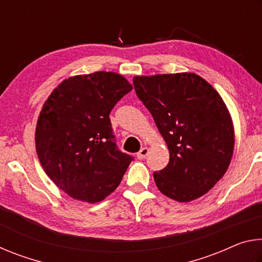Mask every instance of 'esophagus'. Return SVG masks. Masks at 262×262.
<instances>
[{
	"instance_id": "1",
	"label": "esophagus",
	"mask_w": 262,
	"mask_h": 262,
	"mask_svg": "<svg viewBox=\"0 0 262 262\" xmlns=\"http://www.w3.org/2000/svg\"><path fill=\"white\" fill-rule=\"evenodd\" d=\"M149 154V149L148 148H142L139 152H137V158L139 159H144L148 156Z\"/></svg>"
}]
</instances>
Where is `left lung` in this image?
<instances>
[{"mask_svg": "<svg viewBox=\"0 0 262 262\" xmlns=\"http://www.w3.org/2000/svg\"><path fill=\"white\" fill-rule=\"evenodd\" d=\"M133 84L170 151L167 165L154 172L158 189L179 202L202 196L227 172L233 152L232 120L223 99L190 73L136 76Z\"/></svg>", "mask_w": 262, "mask_h": 262, "instance_id": "1", "label": "left lung"}]
</instances>
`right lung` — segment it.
<instances>
[{
	"mask_svg": "<svg viewBox=\"0 0 262 262\" xmlns=\"http://www.w3.org/2000/svg\"><path fill=\"white\" fill-rule=\"evenodd\" d=\"M132 89L120 75L97 72L66 79L43 104L35 129L38 158L53 183L73 199L104 200L134 159L118 148L110 120Z\"/></svg>",
	"mask_w": 262,
	"mask_h": 262,
	"instance_id": "right-lung-1",
	"label": "right lung"
}]
</instances>
